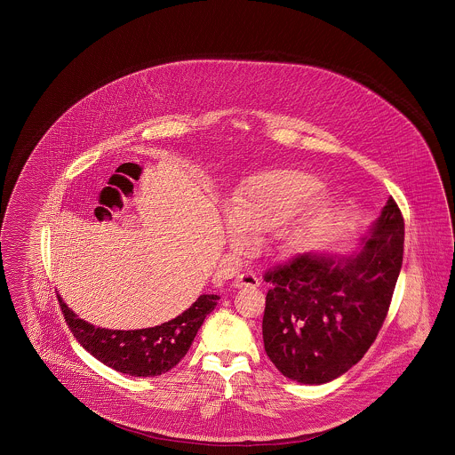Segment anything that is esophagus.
Segmentation results:
<instances>
[{"label": "esophagus", "mask_w": 455, "mask_h": 455, "mask_svg": "<svg viewBox=\"0 0 455 455\" xmlns=\"http://www.w3.org/2000/svg\"><path fill=\"white\" fill-rule=\"evenodd\" d=\"M259 284H260V281L254 273L238 274L234 281L235 288H257Z\"/></svg>", "instance_id": "esophagus-1"}]
</instances>
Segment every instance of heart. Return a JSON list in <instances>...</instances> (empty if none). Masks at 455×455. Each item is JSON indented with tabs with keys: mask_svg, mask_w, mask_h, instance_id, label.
<instances>
[{
	"mask_svg": "<svg viewBox=\"0 0 455 455\" xmlns=\"http://www.w3.org/2000/svg\"><path fill=\"white\" fill-rule=\"evenodd\" d=\"M320 186L308 174L274 171L257 174L245 182L227 208L230 236L260 235L279 227L292 210L318 193Z\"/></svg>",
	"mask_w": 455,
	"mask_h": 455,
	"instance_id": "1",
	"label": "heart"
}]
</instances>
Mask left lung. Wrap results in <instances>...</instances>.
<instances>
[{
	"instance_id": "obj_1",
	"label": "left lung",
	"mask_w": 455,
	"mask_h": 455,
	"mask_svg": "<svg viewBox=\"0 0 455 455\" xmlns=\"http://www.w3.org/2000/svg\"><path fill=\"white\" fill-rule=\"evenodd\" d=\"M404 221L391 196L350 254L303 252L267 271L264 348L283 376L325 384L359 363L387 315Z\"/></svg>"
}]
</instances>
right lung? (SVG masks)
Segmentation results:
<instances>
[{"mask_svg":"<svg viewBox=\"0 0 455 455\" xmlns=\"http://www.w3.org/2000/svg\"><path fill=\"white\" fill-rule=\"evenodd\" d=\"M219 299L217 294H201L181 315L157 327L108 330L81 320L59 296L76 340L100 363L133 378L161 376L180 363Z\"/></svg>","mask_w":455,"mask_h":455,"instance_id":"1","label":"right lung"}]
</instances>
